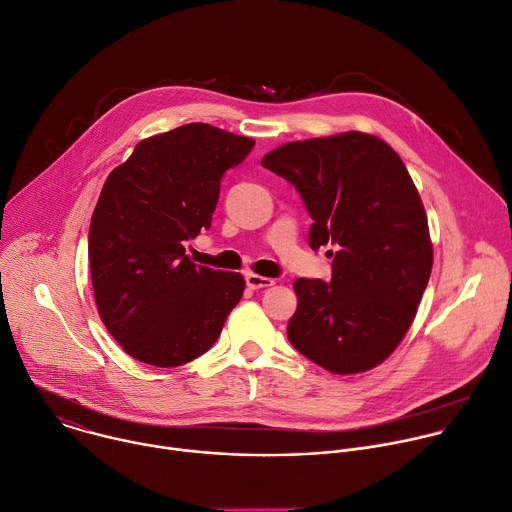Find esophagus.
<instances>
[{"instance_id": "34e87169", "label": "esophagus", "mask_w": 512, "mask_h": 512, "mask_svg": "<svg viewBox=\"0 0 512 512\" xmlns=\"http://www.w3.org/2000/svg\"><path fill=\"white\" fill-rule=\"evenodd\" d=\"M272 284H274L272 278H266V276H260V274H246V286L252 288V290L268 288V286H272Z\"/></svg>"}]
</instances>
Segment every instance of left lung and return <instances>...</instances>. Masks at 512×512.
<instances>
[{"label": "left lung", "mask_w": 512, "mask_h": 512, "mask_svg": "<svg viewBox=\"0 0 512 512\" xmlns=\"http://www.w3.org/2000/svg\"><path fill=\"white\" fill-rule=\"evenodd\" d=\"M262 165L300 193L311 248L335 246L329 282H294L288 341L337 375L377 367L412 327L434 262L410 173L385 141L359 131L280 145Z\"/></svg>", "instance_id": "left-lung-1"}]
</instances>
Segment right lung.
Returning a JSON list of instances; mask_svg holds the SVG:
<instances>
[{
    "instance_id": "obj_1",
    "label": "right lung",
    "mask_w": 512,
    "mask_h": 512,
    "mask_svg": "<svg viewBox=\"0 0 512 512\" xmlns=\"http://www.w3.org/2000/svg\"><path fill=\"white\" fill-rule=\"evenodd\" d=\"M254 139L189 123L143 139L111 171L88 230L98 315L133 359L177 367L220 337L246 282L197 266L185 244L212 226L220 181Z\"/></svg>"
}]
</instances>
